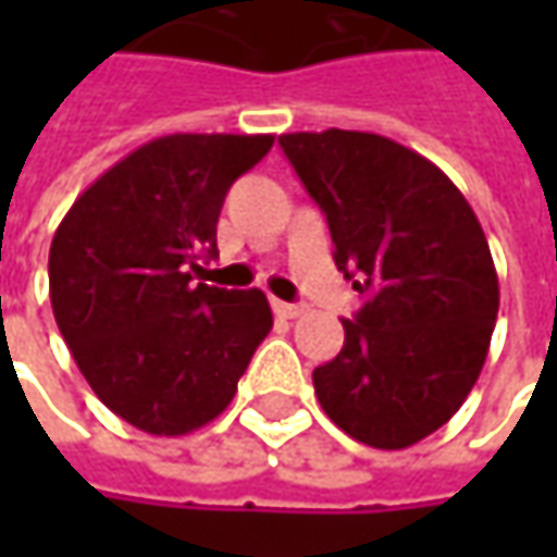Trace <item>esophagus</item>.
<instances>
[{"instance_id": "obj_1", "label": "esophagus", "mask_w": 557, "mask_h": 557, "mask_svg": "<svg viewBox=\"0 0 557 557\" xmlns=\"http://www.w3.org/2000/svg\"><path fill=\"white\" fill-rule=\"evenodd\" d=\"M272 310H275V315H282V319H297L304 312V307L300 304H285V300H272Z\"/></svg>"}]
</instances>
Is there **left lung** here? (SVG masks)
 <instances>
[{"label": "left lung", "mask_w": 557, "mask_h": 557, "mask_svg": "<svg viewBox=\"0 0 557 557\" xmlns=\"http://www.w3.org/2000/svg\"><path fill=\"white\" fill-rule=\"evenodd\" d=\"M278 145L362 294L341 354L312 372L315 396L344 434L406 449L459 412L483 369L499 312L486 235L453 180L399 141L325 129Z\"/></svg>", "instance_id": "left-lung-1"}]
</instances>
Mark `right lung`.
Here are the masks:
<instances>
[{
    "label": "right lung",
    "mask_w": 557,
    "mask_h": 557,
    "mask_svg": "<svg viewBox=\"0 0 557 557\" xmlns=\"http://www.w3.org/2000/svg\"><path fill=\"white\" fill-rule=\"evenodd\" d=\"M272 136L176 133L148 141L89 185L49 250L58 332L96 396L158 437L198 431L223 412L272 329L260 288L191 285L216 257L232 183Z\"/></svg>",
    "instance_id": "right-lung-1"
}]
</instances>
